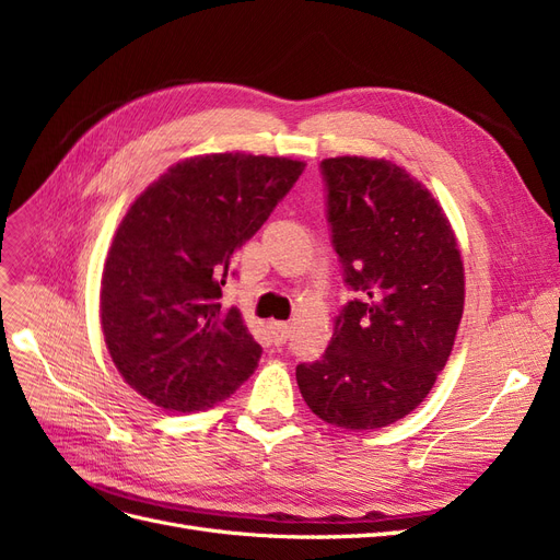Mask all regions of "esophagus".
<instances>
[{
  "instance_id": "34e87169",
  "label": "esophagus",
  "mask_w": 560,
  "mask_h": 560,
  "mask_svg": "<svg viewBox=\"0 0 560 560\" xmlns=\"http://www.w3.org/2000/svg\"><path fill=\"white\" fill-rule=\"evenodd\" d=\"M270 334H273V341L276 346L287 343V338H290V325L287 322H270Z\"/></svg>"
}]
</instances>
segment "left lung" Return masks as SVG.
I'll return each mask as SVG.
<instances>
[{
	"mask_svg": "<svg viewBox=\"0 0 560 560\" xmlns=\"http://www.w3.org/2000/svg\"><path fill=\"white\" fill-rule=\"evenodd\" d=\"M331 245L354 292L331 343L296 366L311 411L346 430L411 413L446 366L465 306L460 249L444 210L399 165L319 163Z\"/></svg>",
	"mask_w": 560,
	"mask_h": 560,
	"instance_id": "1",
	"label": "left lung"
}]
</instances>
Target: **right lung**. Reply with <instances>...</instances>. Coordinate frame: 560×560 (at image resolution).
<instances>
[{"label":"right lung","instance_id":"right-lung-1","mask_svg":"<svg viewBox=\"0 0 560 560\" xmlns=\"http://www.w3.org/2000/svg\"><path fill=\"white\" fill-rule=\"evenodd\" d=\"M301 161L186 159L132 202L107 254L100 317L124 381L165 411L212 409L261 358L238 308H222L233 257L303 173Z\"/></svg>","mask_w":560,"mask_h":560}]
</instances>
